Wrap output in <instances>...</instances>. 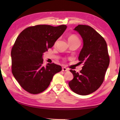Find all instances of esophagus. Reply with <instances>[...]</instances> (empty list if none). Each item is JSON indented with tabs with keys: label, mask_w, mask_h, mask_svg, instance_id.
I'll return each instance as SVG.
<instances>
[{
	"label": "esophagus",
	"mask_w": 120,
	"mask_h": 120,
	"mask_svg": "<svg viewBox=\"0 0 120 120\" xmlns=\"http://www.w3.org/2000/svg\"><path fill=\"white\" fill-rule=\"evenodd\" d=\"M68 69L66 68V67H62V71H68Z\"/></svg>",
	"instance_id": "34e87169"
}]
</instances>
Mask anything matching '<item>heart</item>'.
I'll return each mask as SVG.
<instances>
[{
  "label": "heart",
  "instance_id": "b5f03b06",
  "mask_svg": "<svg viewBox=\"0 0 120 120\" xmlns=\"http://www.w3.org/2000/svg\"><path fill=\"white\" fill-rule=\"evenodd\" d=\"M76 41H79V40L78 38L75 35H71L68 38V41L69 42Z\"/></svg>",
  "mask_w": 120,
  "mask_h": 120
}]
</instances>
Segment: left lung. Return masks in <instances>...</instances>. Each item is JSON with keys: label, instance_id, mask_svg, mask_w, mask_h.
<instances>
[{"label": "left lung", "instance_id": "obj_1", "mask_svg": "<svg viewBox=\"0 0 120 120\" xmlns=\"http://www.w3.org/2000/svg\"><path fill=\"white\" fill-rule=\"evenodd\" d=\"M74 30L83 40L79 53V63H84L80 73L70 70L74 75L69 86L74 93L87 95L94 92L101 86L109 64L106 42L100 34L90 26L78 25Z\"/></svg>", "mask_w": 120, "mask_h": 120}]
</instances>
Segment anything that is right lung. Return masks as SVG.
I'll list each match as a JSON object with an SVG mask.
<instances>
[{"mask_svg":"<svg viewBox=\"0 0 120 120\" xmlns=\"http://www.w3.org/2000/svg\"><path fill=\"white\" fill-rule=\"evenodd\" d=\"M67 26L38 25L24 30L16 38L11 51V71L24 90L38 94L48 88L53 77L61 71L54 63L43 66V53L52 48Z\"/></svg>","mask_w":120,"mask_h":120,"instance_id":"1","label":"right lung"}]
</instances>
